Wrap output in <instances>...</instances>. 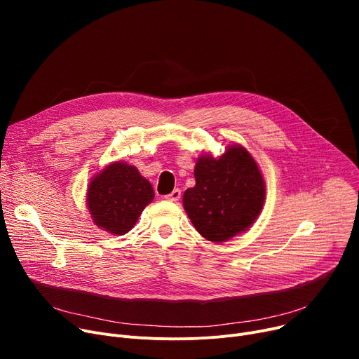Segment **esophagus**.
I'll use <instances>...</instances> for the list:
<instances>
[{
	"label": "esophagus",
	"mask_w": 359,
	"mask_h": 359,
	"mask_svg": "<svg viewBox=\"0 0 359 359\" xmlns=\"http://www.w3.org/2000/svg\"><path fill=\"white\" fill-rule=\"evenodd\" d=\"M180 195H182L180 189H175L172 194L165 195V196H164V199H165V201H170V202H176V201H179V199H180Z\"/></svg>",
	"instance_id": "obj_1"
}]
</instances>
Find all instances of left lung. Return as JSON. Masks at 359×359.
<instances>
[{
  "label": "left lung",
  "mask_w": 359,
  "mask_h": 359,
  "mask_svg": "<svg viewBox=\"0 0 359 359\" xmlns=\"http://www.w3.org/2000/svg\"><path fill=\"white\" fill-rule=\"evenodd\" d=\"M196 184L183 195V206L198 233L222 243L248 230L265 202V183L246 148L231 145L195 165Z\"/></svg>",
  "instance_id": "obj_1"
}]
</instances>
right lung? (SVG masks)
<instances>
[{
  "label": "right lung",
  "instance_id": "obj_1",
  "mask_svg": "<svg viewBox=\"0 0 359 359\" xmlns=\"http://www.w3.org/2000/svg\"><path fill=\"white\" fill-rule=\"evenodd\" d=\"M153 198V186L137 167L113 163L91 180L87 205L94 224L122 236L134 227Z\"/></svg>",
  "mask_w": 359,
  "mask_h": 359
}]
</instances>
